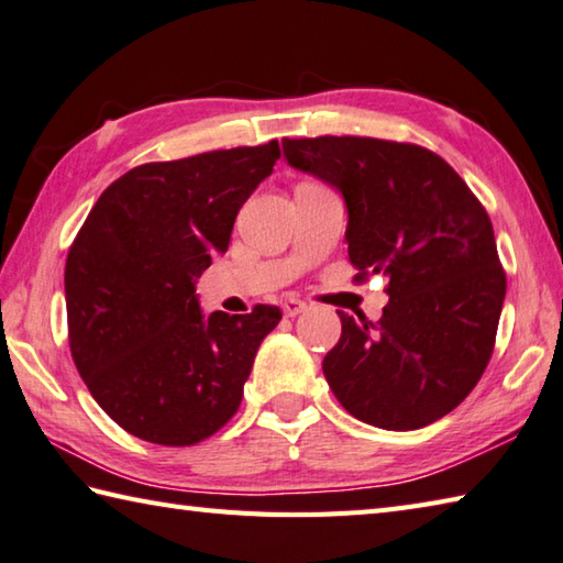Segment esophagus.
Instances as JSON below:
<instances>
[{"mask_svg": "<svg viewBox=\"0 0 563 563\" xmlns=\"http://www.w3.org/2000/svg\"><path fill=\"white\" fill-rule=\"evenodd\" d=\"M305 310H307V305L302 300H285V305H283L285 317H297V314L305 312Z\"/></svg>", "mask_w": 563, "mask_h": 563, "instance_id": "obj_1", "label": "esophagus"}]
</instances>
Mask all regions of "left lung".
Segmentation results:
<instances>
[{"mask_svg": "<svg viewBox=\"0 0 563 563\" xmlns=\"http://www.w3.org/2000/svg\"><path fill=\"white\" fill-rule=\"evenodd\" d=\"M283 156L341 195L356 278L390 280L378 324L339 312L341 339L322 361L329 388L380 429L442 420L486 371L503 312L486 209L444 158L412 143L283 139Z\"/></svg>", "mask_w": 563, "mask_h": 563, "instance_id": "left-lung-1", "label": "left lung"}]
</instances>
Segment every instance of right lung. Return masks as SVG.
I'll list each match as a JSON object with an SVG mask.
<instances>
[{
  "instance_id": "add662e5",
  "label": "right lung",
  "mask_w": 563,
  "mask_h": 563,
  "mask_svg": "<svg viewBox=\"0 0 563 563\" xmlns=\"http://www.w3.org/2000/svg\"><path fill=\"white\" fill-rule=\"evenodd\" d=\"M278 141L146 163L99 195L65 263L73 361L97 405L143 442L190 446L244 398L280 310L202 314L197 278L229 249Z\"/></svg>"
}]
</instances>
